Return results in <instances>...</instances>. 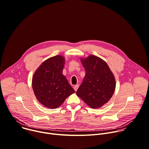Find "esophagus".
Segmentation results:
<instances>
[{
  "instance_id": "esophagus-1",
  "label": "esophagus",
  "mask_w": 149,
  "mask_h": 149,
  "mask_svg": "<svg viewBox=\"0 0 149 149\" xmlns=\"http://www.w3.org/2000/svg\"><path fill=\"white\" fill-rule=\"evenodd\" d=\"M79 87V84H76V85H75V86H74V90H75V91H76L77 90Z\"/></svg>"
}]
</instances>
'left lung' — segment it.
I'll list each match as a JSON object with an SVG mask.
<instances>
[{"instance_id": "1", "label": "left lung", "mask_w": 149, "mask_h": 149, "mask_svg": "<svg viewBox=\"0 0 149 149\" xmlns=\"http://www.w3.org/2000/svg\"><path fill=\"white\" fill-rule=\"evenodd\" d=\"M86 70L82 84L76 94L90 108L97 109L107 103L115 90L114 75L108 64L93 55L80 58Z\"/></svg>"}]
</instances>
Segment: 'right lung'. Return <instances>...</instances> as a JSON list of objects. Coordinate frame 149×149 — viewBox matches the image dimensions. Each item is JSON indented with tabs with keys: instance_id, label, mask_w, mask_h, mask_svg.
<instances>
[{
	"instance_id": "add662e5",
	"label": "right lung",
	"mask_w": 149,
	"mask_h": 149,
	"mask_svg": "<svg viewBox=\"0 0 149 149\" xmlns=\"http://www.w3.org/2000/svg\"><path fill=\"white\" fill-rule=\"evenodd\" d=\"M65 59L56 55L44 61L34 72L32 87L38 101L48 108L60 107L66 98L75 93L62 74Z\"/></svg>"
}]
</instances>
